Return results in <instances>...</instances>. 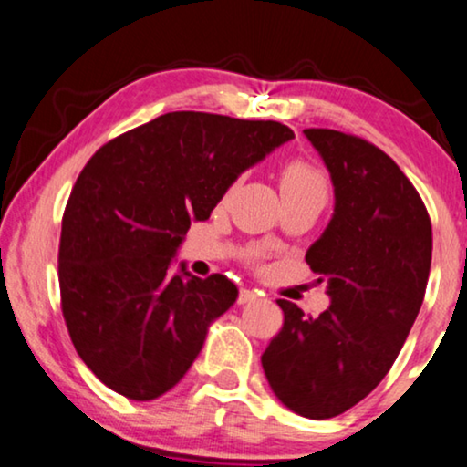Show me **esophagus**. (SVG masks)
<instances>
[{"instance_id":"esophagus-1","label":"esophagus","mask_w":467,"mask_h":467,"mask_svg":"<svg viewBox=\"0 0 467 467\" xmlns=\"http://www.w3.org/2000/svg\"><path fill=\"white\" fill-rule=\"evenodd\" d=\"M256 299H259V293H256V290H250V288L240 290V296H238L240 306H248V303H254Z\"/></svg>"}]
</instances>
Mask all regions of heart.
I'll return each mask as SVG.
<instances>
[{"mask_svg": "<svg viewBox=\"0 0 467 467\" xmlns=\"http://www.w3.org/2000/svg\"><path fill=\"white\" fill-rule=\"evenodd\" d=\"M282 195H316L327 202L328 185L324 174L307 161H288L280 177Z\"/></svg>", "mask_w": 467, "mask_h": 467, "instance_id": "b5f03b06", "label": "heart"}]
</instances>
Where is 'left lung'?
<instances>
[{
	"mask_svg": "<svg viewBox=\"0 0 467 467\" xmlns=\"http://www.w3.org/2000/svg\"><path fill=\"white\" fill-rule=\"evenodd\" d=\"M303 134L335 189L333 217L306 253L330 306L307 317L280 299L284 327L261 364L284 407L328 419L367 398L400 354L428 286L431 223L389 155L327 128Z\"/></svg>",
	"mask_w": 467,
	"mask_h": 467,
	"instance_id": "1",
	"label": "left lung"
}]
</instances>
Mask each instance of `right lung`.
Wrapping results in <instances>:
<instances>
[{
    "label": "right lung",
    "mask_w": 467,
    "mask_h": 467,
    "mask_svg": "<svg viewBox=\"0 0 467 467\" xmlns=\"http://www.w3.org/2000/svg\"><path fill=\"white\" fill-rule=\"evenodd\" d=\"M295 139L278 121L172 111L92 155L67 202L58 282L71 341L118 394L155 400L183 379L238 299L223 274L172 259L242 172Z\"/></svg>",
    "instance_id": "right-lung-1"
}]
</instances>
